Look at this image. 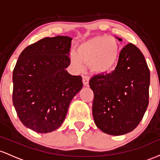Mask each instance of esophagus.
Segmentation results:
<instances>
[{
    "mask_svg": "<svg viewBox=\"0 0 160 160\" xmlns=\"http://www.w3.org/2000/svg\"><path fill=\"white\" fill-rule=\"evenodd\" d=\"M89 77L88 76H83L82 77V82H83V84L85 86H88L89 85Z\"/></svg>",
    "mask_w": 160,
    "mask_h": 160,
    "instance_id": "34e87169",
    "label": "esophagus"
}]
</instances>
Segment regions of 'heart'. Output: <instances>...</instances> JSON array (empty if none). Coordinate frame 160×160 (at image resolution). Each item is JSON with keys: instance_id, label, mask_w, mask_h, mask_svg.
Returning a JSON list of instances; mask_svg holds the SVG:
<instances>
[{"instance_id": "b5f03b06", "label": "heart", "mask_w": 160, "mask_h": 160, "mask_svg": "<svg viewBox=\"0 0 160 160\" xmlns=\"http://www.w3.org/2000/svg\"><path fill=\"white\" fill-rule=\"evenodd\" d=\"M119 54L117 41L107 35H98L82 41L76 47V53L71 51L69 60L77 70L84 69V62H89L92 72L106 74L114 69Z\"/></svg>"}]
</instances>
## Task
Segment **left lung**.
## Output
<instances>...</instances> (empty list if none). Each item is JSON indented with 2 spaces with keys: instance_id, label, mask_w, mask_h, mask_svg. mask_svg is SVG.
<instances>
[{
  "instance_id": "obj_1",
  "label": "left lung",
  "mask_w": 160,
  "mask_h": 160,
  "mask_svg": "<svg viewBox=\"0 0 160 160\" xmlns=\"http://www.w3.org/2000/svg\"><path fill=\"white\" fill-rule=\"evenodd\" d=\"M150 79L143 53L133 44H127L120 52L114 71L95 75L90 80L94 95L92 112L97 127L116 136L133 131L148 107Z\"/></svg>"
}]
</instances>
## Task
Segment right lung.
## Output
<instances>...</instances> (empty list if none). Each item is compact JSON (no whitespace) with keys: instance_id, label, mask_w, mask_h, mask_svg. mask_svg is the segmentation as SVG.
I'll return each instance as SVG.
<instances>
[{"instance_id":"add662e5","label":"right lung","mask_w":160,"mask_h":160,"mask_svg":"<svg viewBox=\"0 0 160 160\" xmlns=\"http://www.w3.org/2000/svg\"><path fill=\"white\" fill-rule=\"evenodd\" d=\"M72 38H44L28 46L12 72V103L19 119L38 133L60 127L72 100L82 88L80 76L66 70Z\"/></svg>"}]
</instances>
